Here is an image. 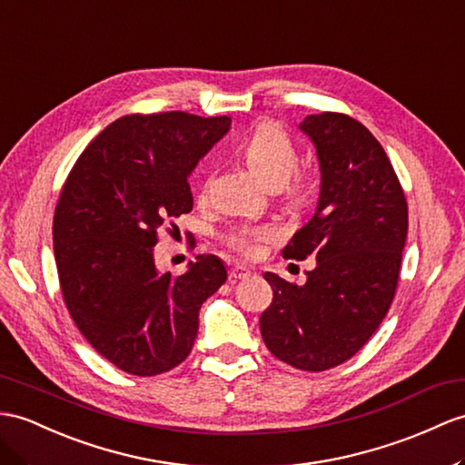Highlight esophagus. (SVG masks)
<instances>
[{
	"label": "esophagus",
	"instance_id": "esophagus-1",
	"mask_svg": "<svg viewBox=\"0 0 465 465\" xmlns=\"http://www.w3.org/2000/svg\"><path fill=\"white\" fill-rule=\"evenodd\" d=\"M251 276V270L244 268V266H232L229 272V280L231 282H239V280H246Z\"/></svg>",
	"mask_w": 465,
	"mask_h": 465
}]
</instances>
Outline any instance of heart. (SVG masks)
<instances>
[{"instance_id": "heart-1", "label": "heart", "mask_w": 465, "mask_h": 465, "mask_svg": "<svg viewBox=\"0 0 465 465\" xmlns=\"http://www.w3.org/2000/svg\"><path fill=\"white\" fill-rule=\"evenodd\" d=\"M239 152L248 169L262 181L268 189H274L292 205H298L310 193V179L298 172V147L290 135L274 122H260L241 142ZM209 181L201 183V197L207 195ZM274 239V231L268 226H236L224 234V244L231 251L246 258H254L262 251V242Z\"/></svg>"}]
</instances>
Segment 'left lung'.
<instances>
[{
    "instance_id": "1",
    "label": "left lung",
    "mask_w": 465,
    "mask_h": 465,
    "mask_svg": "<svg viewBox=\"0 0 465 465\" xmlns=\"http://www.w3.org/2000/svg\"><path fill=\"white\" fill-rule=\"evenodd\" d=\"M300 128L318 150L322 193L282 256H313L315 268L303 286L266 272L274 296L260 315V333L280 361L320 372L353 357L389 313L409 205L382 145L359 120L322 112Z\"/></svg>"
}]
</instances>
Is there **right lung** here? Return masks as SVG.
Segmentation results:
<instances>
[{
  "label": "right lung",
  "mask_w": 465,
  "mask_h": 465,
  "mask_svg": "<svg viewBox=\"0 0 465 465\" xmlns=\"http://www.w3.org/2000/svg\"><path fill=\"white\" fill-rule=\"evenodd\" d=\"M231 128L187 112L122 116L78 155L54 207L63 300L78 331L112 365L155 377L193 349L199 310L224 282L217 256L162 274L160 231L193 209L191 169Z\"/></svg>",
  "instance_id": "add662e5"
}]
</instances>
